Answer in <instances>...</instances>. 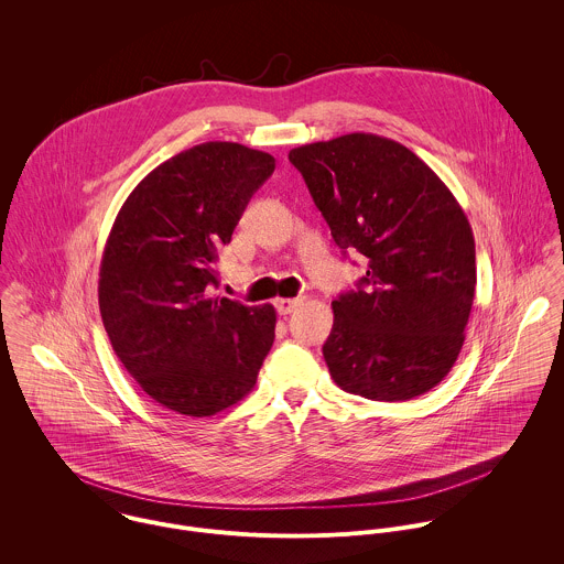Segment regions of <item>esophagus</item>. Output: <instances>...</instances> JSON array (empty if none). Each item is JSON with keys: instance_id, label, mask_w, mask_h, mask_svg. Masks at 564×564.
Instances as JSON below:
<instances>
[{"instance_id": "esophagus-1", "label": "esophagus", "mask_w": 564, "mask_h": 564, "mask_svg": "<svg viewBox=\"0 0 564 564\" xmlns=\"http://www.w3.org/2000/svg\"><path fill=\"white\" fill-rule=\"evenodd\" d=\"M302 304V300H297V297H282V300H275V308H278V313L280 315H291L297 306Z\"/></svg>"}]
</instances>
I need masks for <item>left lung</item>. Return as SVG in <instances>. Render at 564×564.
I'll return each mask as SVG.
<instances>
[{"mask_svg":"<svg viewBox=\"0 0 564 564\" xmlns=\"http://www.w3.org/2000/svg\"><path fill=\"white\" fill-rule=\"evenodd\" d=\"M332 239L367 275L332 302V380L373 402H405L454 367L476 293L471 226L441 177L400 143L354 132L289 152Z\"/></svg>","mask_w":564,"mask_h":564,"instance_id":"8db88e82","label":"left lung"}]
</instances>
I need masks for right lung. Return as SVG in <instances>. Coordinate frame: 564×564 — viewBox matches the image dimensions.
Returning a JSON list of instances; mask_svg holds the SVG:
<instances>
[{"instance_id":"add662e5","label":"right lung","mask_w":564,"mask_h":564,"mask_svg":"<svg viewBox=\"0 0 564 564\" xmlns=\"http://www.w3.org/2000/svg\"><path fill=\"white\" fill-rule=\"evenodd\" d=\"M271 154L210 141L148 173L121 206L99 267V313L117 358L164 408L210 416L256 384L275 338L271 304L215 297L232 241Z\"/></svg>"}]
</instances>
